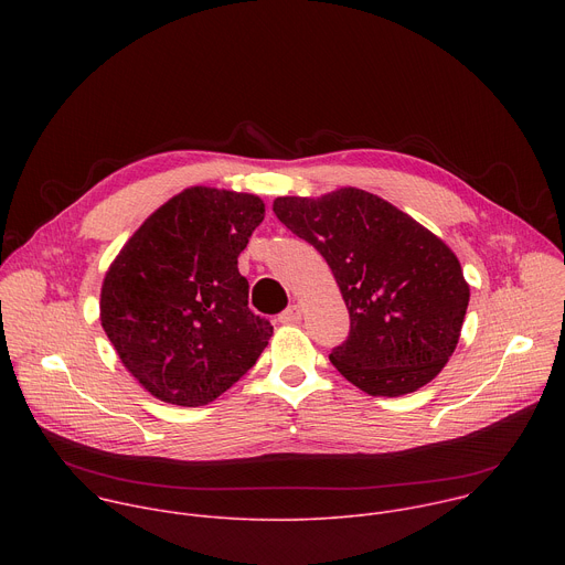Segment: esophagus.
I'll return each mask as SVG.
<instances>
[{
  "mask_svg": "<svg viewBox=\"0 0 565 565\" xmlns=\"http://www.w3.org/2000/svg\"><path fill=\"white\" fill-rule=\"evenodd\" d=\"M281 324H295V321H299L301 319V306L299 303H292V306H288L279 317H277Z\"/></svg>",
  "mask_w": 565,
  "mask_h": 565,
  "instance_id": "esophagus-1",
  "label": "esophagus"
}]
</instances>
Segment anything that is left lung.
Listing matches in <instances>:
<instances>
[{"instance_id":"obj_1","label":"left lung","mask_w":565,"mask_h":565,"mask_svg":"<svg viewBox=\"0 0 565 565\" xmlns=\"http://www.w3.org/2000/svg\"><path fill=\"white\" fill-rule=\"evenodd\" d=\"M277 218L327 259L351 317L329 355L369 395L397 397L431 382L456 351L469 286L451 248L388 201L342 188L279 196Z\"/></svg>"}]
</instances>
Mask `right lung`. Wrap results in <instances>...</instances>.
Listing matches in <instances>:
<instances>
[{
  "instance_id": "obj_1",
  "label": "right lung",
  "mask_w": 565,
  "mask_h": 565,
  "mask_svg": "<svg viewBox=\"0 0 565 565\" xmlns=\"http://www.w3.org/2000/svg\"><path fill=\"white\" fill-rule=\"evenodd\" d=\"M255 194L188 188L129 236L100 290L122 366L153 397L201 407L255 366L273 335L236 259L264 221Z\"/></svg>"
}]
</instances>
